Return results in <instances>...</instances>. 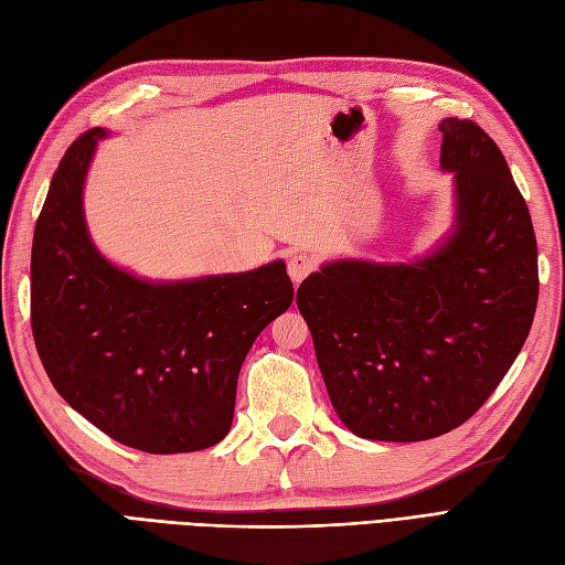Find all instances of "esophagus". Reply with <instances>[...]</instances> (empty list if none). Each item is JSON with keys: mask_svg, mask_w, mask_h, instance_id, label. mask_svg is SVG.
I'll return each instance as SVG.
<instances>
[{"mask_svg": "<svg viewBox=\"0 0 565 565\" xmlns=\"http://www.w3.org/2000/svg\"><path fill=\"white\" fill-rule=\"evenodd\" d=\"M316 270V259L311 254H306V252H295V254H289V262H287V273H289V278H292V282L295 285H299L306 276H309V273H313Z\"/></svg>", "mask_w": 565, "mask_h": 565, "instance_id": "1", "label": "esophagus"}]
</instances>
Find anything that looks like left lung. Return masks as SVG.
<instances>
[{"label": "left lung", "mask_w": 565, "mask_h": 565, "mask_svg": "<svg viewBox=\"0 0 565 565\" xmlns=\"http://www.w3.org/2000/svg\"><path fill=\"white\" fill-rule=\"evenodd\" d=\"M438 129L455 198L443 241L407 264L328 262L297 289L334 413L370 440L415 443L465 424L535 318V231L502 150L471 119Z\"/></svg>", "instance_id": "1"}]
</instances>
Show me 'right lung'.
<instances>
[{"instance_id": "1", "label": "right lung", "mask_w": 565, "mask_h": 565, "mask_svg": "<svg viewBox=\"0 0 565 565\" xmlns=\"http://www.w3.org/2000/svg\"><path fill=\"white\" fill-rule=\"evenodd\" d=\"M106 129L65 150L35 226L32 334L63 401L122 446L174 455L231 431L254 339L295 299L282 259L245 273L148 280L115 266L84 218Z\"/></svg>"}]
</instances>
